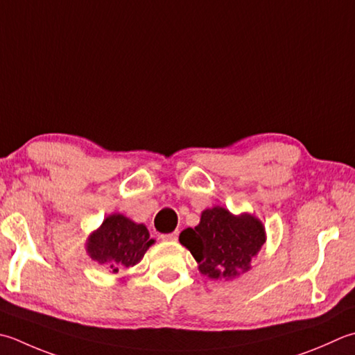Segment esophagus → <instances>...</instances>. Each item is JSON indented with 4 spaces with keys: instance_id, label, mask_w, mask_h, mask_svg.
<instances>
[{
    "instance_id": "esophagus-1",
    "label": "esophagus",
    "mask_w": 355,
    "mask_h": 355,
    "mask_svg": "<svg viewBox=\"0 0 355 355\" xmlns=\"http://www.w3.org/2000/svg\"><path fill=\"white\" fill-rule=\"evenodd\" d=\"M159 239H162L163 241H177L178 240V232H171V234H163L159 235Z\"/></svg>"
}]
</instances>
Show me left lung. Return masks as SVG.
Listing matches in <instances>:
<instances>
[{"instance_id":"left-lung-1","label":"left lung","mask_w":355,"mask_h":355,"mask_svg":"<svg viewBox=\"0 0 355 355\" xmlns=\"http://www.w3.org/2000/svg\"><path fill=\"white\" fill-rule=\"evenodd\" d=\"M266 241L265 226L251 214L234 215L221 206L201 212L200 223L180 234V243L214 280H231L251 269V260Z\"/></svg>"}]
</instances>
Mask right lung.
Returning <instances> with one entry per match:
<instances>
[{"label": "right lung", "instance_id": "obj_1", "mask_svg": "<svg viewBox=\"0 0 355 355\" xmlns=\"http://www.w3.org/2000/svg\"><path fill=\"white\" fill-rule=\"evenodd\" d=\"M154 243L144 225L135 223L123 214H112L89 235L86 251L90 259L118 272L121 268L135 266Z\"/></svg>", "mask_w": 355, "mask_h": 355}]
</instances>
